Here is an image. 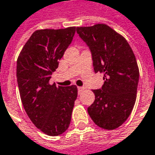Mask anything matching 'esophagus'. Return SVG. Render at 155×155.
Masks as SVG:
<instances>
[{
  "mask_svg": "<svg viewBox=\"0 0 155 155\" xmlns=\"http://www.w3.org/2000/svg\"><path fill=\"white\" fill-rule=\"evenodd\" d=\"M84 87H78V94H80L84 91Z\"/></svg>",
  "mask_w": 155,
  "mask_h": 155,
  "instance_id": "esophagus-1",
  "label": "esophagus"
}]
</instances>
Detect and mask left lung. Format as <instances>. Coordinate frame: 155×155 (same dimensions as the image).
Masks as SVG:
<instances>
[{"instance_id":"1","label":"left lung","mask_w":155,"mask_h":155,"mask_svg":"<svg viewBox=\"0 0 155 155\" xmlns=\"http://www.w3.org/2000/svg\"><path fill=\"white\" fill-rule=\"evenodd\" d=\"M89 47L95 73L104 74L101 89L93 90L94 102L87 108L96 125L115 130L130 116L137 98L139 71L127 40L108 25L77 27Z\"/></svg>"}]
</instances>
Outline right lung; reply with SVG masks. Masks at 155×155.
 <instances>
[{
  "label": "right lung",
  "mask_w": 155,
  "mask_h": 155,
  "mask_svg": "<svg viewBox=\"0 0 155 155\" xmlns=\"http://www.w3.org/2000/svg\"><path fill=\"white\" fill-rule=\"evenodd\" d=\"M75 31L74 26L37 30L17 58V84L24 108L33 124L48 136H58L69 128L78 97L76 85L49 84Z\"/></svg>",
  "instance_id": "add662e5"
}]
</instances>
